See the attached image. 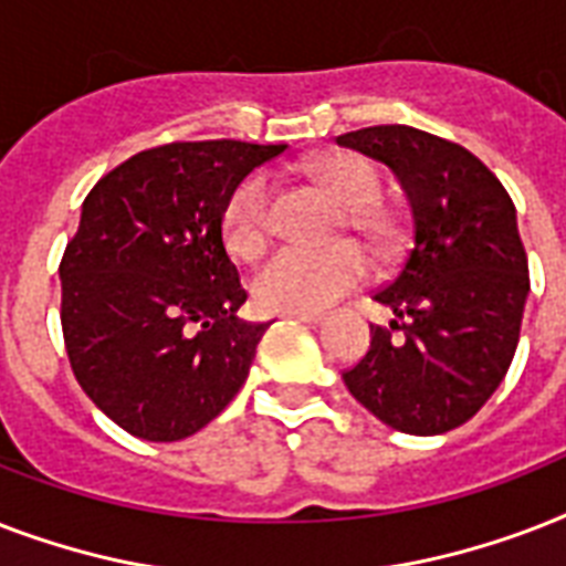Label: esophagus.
Segmentation results:
<instances>
[{
    "instance_id": "34e87169",
    "label": "esophagus",
    "mask_w": 566,
    "mask_h": 566,
    "mask_svg": "<svg viewBox=\"0 0 566 566\" xmlns=\"http://www.w3.org/2000/svg\"><path fill=\"white\" fill-rule=\"evenodd\" d=\"M282 317L296 319V323H308V326H317L319 319H323V314H317V311H284Z\"/></svg>"
}]
</instances>
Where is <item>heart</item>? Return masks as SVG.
I'll use <instances>...</instances> for the list:
<instances>
[{"label": "heart", "mask_w": 566, "mask_h": 566, "mask_svg": "<svg viewBox=\"0 0 566 566\" xmlns=\"http://www.w3.org/2000/svg\"><path fill=\"white\" fill-rule=\"evenodd\" d=\"M317 179L344 205V222L364 234L376 249L396 238L394 220L378 205L381 179L361 155L335 153L314 164ZM222 240L231 255L252 261L270 240V176L249 172L231 190L222 208ZM367 258L355 243L332 247H282L252 275V300L264 311H319L355 291L367 279Z\"/></svg>", "instance_id": "1"}]
</instances>
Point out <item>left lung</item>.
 I'll return each instance as SVG.
<instances>
[{"label": "left lung", "mask_w": 566, "mask_h": 566, "mask_svg": "<svg viewBox=\"0 0 566 566\" xmlns=\"http://www.w3.org/2000/svg\"><path fill=\"white\" fill-rule=\"evenodd\" d=\"M399 176L411 247L373 300L394 311L370 349L344 370L349 394L405 434H443L500 387L514 358L528 258L502 181L470 149L411 126L337 137Z\"/></svg>", "instance_id": "obj_1"}]
</instances>
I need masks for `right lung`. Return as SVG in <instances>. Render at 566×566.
I'll return each mask as SVG.
<instances>
[{
    "mask_svg": "<svg viewBox=\"0 0 566 566\" xmlns=\"http://www.w3.org/2000/svg\"><path fill=\"white\" fill-rule=\"evenodd\" d=\"M287 146L172 140L105 172L61 258V328L75 381L119 429L190 438L238 396L270 323H247L222 208Z\"/></svg>",
    "mask_w": 566,
    "mask_h": 566,
    "instance_id": "obj_1",
    "label": "right lung"
}]
</instances>
